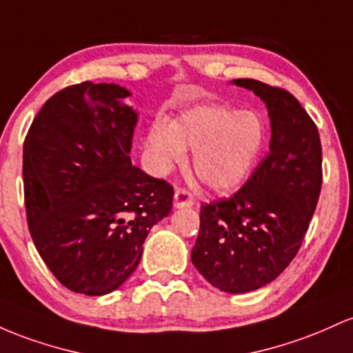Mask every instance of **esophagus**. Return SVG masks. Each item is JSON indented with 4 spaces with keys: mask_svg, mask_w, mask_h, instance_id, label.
<instances>
[{
    "mask_svg": "<svg viewBox=\"0 0 353 353\" xmlns=\"http://www.w3.org/2000/svg\"><path fill=\"white\" fill-rule=\"evenodd\" d=\"M195 203V198H193L192 193L185 188H176L175 196H173V205L175 208H185V207H193Z\"/></svg>",
    "mask_w": 353,
    "mask_h": 353,
    "instance_id": "esophagus-1",
    "label": "esophagus"
}]
</instances>
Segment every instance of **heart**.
I'll use <instances>...</instances> for the list:
<instances>
[{
  "label": "heart",
  "instance_id": "1",
  "mask_svg": "<svg viewBox=\"0 0 353 353\" xmlns=\"http://www.w3.org/2000/svg\"><path fill=\"white\" fill-rule=\"evenodd\" d=\"M267 145V126L256 113L225 105L188 110L175 123L157 120L148 132V150L161 172L183 163L193 150V170L213 192H233L245 183Z\"/></svg>",
  "mask_w": 353,
  "mask_h": 353
}]
</instances>
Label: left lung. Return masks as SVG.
<instances>
[{
  "label": "left lung",
  "mask_w": 353,
  "mask_h": 353,
  "mask_svg": "<svg viewBox=\"0 0 353 353\" xmlns=\"http://www.w3.org/2000/svg\"><path fill=\"white\" fill-rule=\"evenodd\" d=\"M233 83L267 105L270 153L235 195L201 203L192 262L219 290L245 294L275 280L302 247L322 188V145L287 90L248 78Z\"/></svg>",
  "instance_id": "1"
}]
</instances>
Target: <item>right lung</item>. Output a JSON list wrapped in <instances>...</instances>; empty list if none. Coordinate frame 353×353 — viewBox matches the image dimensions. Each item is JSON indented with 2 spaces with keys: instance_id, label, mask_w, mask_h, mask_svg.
Instances as JSON below:
<instances>
[{
  "instance_id": "add662e5",
  "label": "right lung",
  "mask_w": 353,
  "mask_h": 353,
  "mask_svg": "<svg viewBox=\"0 0 353 353\" xmlns=\"http://www.w3.org/2000/svg\"><path fill=\"white\" fill-rule=\"evenodd\" d=\"M130 91L83 81L39 110L23 146L34 247L74 294L117 290L138 267L150 228L172 212L173 187L132 165L138 114Z\"/></svg>"
}]
</instances>
